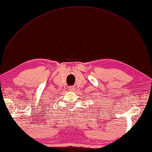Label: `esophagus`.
<instances>
[{"label":"esophagus","instance_id":"34e87169","mask_svg":"<svg viewBox=\"0 0 152 152\" xmlns=\"http://www.w3.org/2000/svg\"><path fill=\"white\" fill-rule=\"evenodd\" d=\"M68 89H69V91H74V88L72 86H69Z\"/></svg>","mask_w":152,"mask_h":152}]
</instances>
